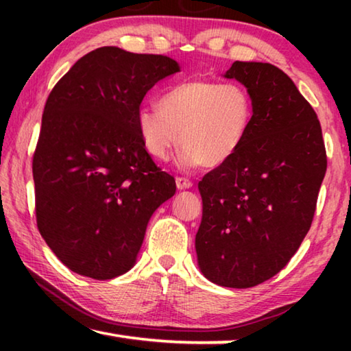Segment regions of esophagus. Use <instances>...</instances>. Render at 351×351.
<instances>
[{"instance_id": "esophagus-1", "label": "esophagus", "mask_w": 351, "mask_h": 351, "mask_svg": "<svg viewBox=\"0 0 351 351\" xmlns=\"http://www.w3.org/2000/svg\"><path fill=\"white\" fill-rule=\"evenodd\" d=\"M192 186H193L192 181L187 180V178H181V176L176 178V187L180 190H186V189H190Z\"/></svg>"}]
</instances>
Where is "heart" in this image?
Segmentation results:
<instances>
[{
  "instance_id": "1",
  "label": "heart",
  "mask_w": 351,
  "mask_h": 351,
  "mask_svg": "<svg viewBox=\"0 0 351 351\" xmlns=\"http://www.w3.org/2000/svg\"><path fill=\"white\" fill-rule=\"evenodd\" d=\"M254 122V100L245 86L210 80H186L167 88L158 106L136 114L142 144L153 158L167 161L180 145L184 170L219 167L245 144Z\"/></svg>"
}]
</instances>
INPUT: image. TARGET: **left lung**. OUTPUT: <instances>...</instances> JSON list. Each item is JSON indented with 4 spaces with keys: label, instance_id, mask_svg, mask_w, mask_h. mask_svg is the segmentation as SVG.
<instances>
[{
    "label": "left lung",
    "instance_id": "obj_1",
    "mask_svg": "<svg viewBox=\"0 0 351 351\" xmlns=\"http://www.w3.org/2000/svg\"><path fill=\"white\" fill-rule=\"evenodd\" d=\"M224 77L251 94L254 122L240 152L198 184L195 249L210 282L251 288L280 272L310 230L326 153L316 112L282 69L234 62Z\"/></svg>",
    "mask_w": 351,
    "mask_h": 351
}]
</instances>
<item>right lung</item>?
Masks as SVG:
<instances>
[{"label": "right lung", "instance_id": "add662e5", "mask_svg": "<svg viewBox=\"0 0 351 351\" xmlns=\"http://www.w3.org/2000/svg\"><path fill=\"white\" fill-rule=\"evenodd\" d=\"M175 73L170 57L104 46L46 100L32 161L37 226L77 274L110 280L132 269L153 212L176 192L136 125L145 94Z\"/></svg>", "mask_w": 351, "mask_h": 351}]
</instances>
